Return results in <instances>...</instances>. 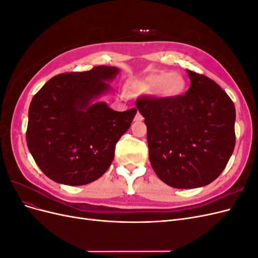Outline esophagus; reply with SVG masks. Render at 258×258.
Instances as JSON below:
<instances>
[{
	"mask_svg": "<svg viewBox=\"0 0 258 258\" xmlns=\"http://www.w3.org/2000/svg\"><path fill=\"white\" fill-rule=\"evenodd\" d=\"M135 120H137V121L143 120V116L141 115V113H140V112L137 113V115H136V117H135Z\"/></svg>",
	"mask_w": 258,
	"mask_h": 258,
	"instance_id": "esophagus-1",
	"label": "esophagus"
}]
</instances>
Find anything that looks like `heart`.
<instances>
[{
    "label": "heart",
    "mask_w": 258,
    "mask_h": 258,
    "mask_svg": "<svg viewBox=\"0 0 258 258\" xmlns=\"http://www.w3.org/2000/svg\"><path fill=\"white\" fill-rule=\"evenodd\" d=\"M185 88V81L177 73H158L147 77L142 83L135 86L137 91H157L161 96L175 97L181 95Z\"/></svg>",
    "instance_id": "1"
}]
</instances>
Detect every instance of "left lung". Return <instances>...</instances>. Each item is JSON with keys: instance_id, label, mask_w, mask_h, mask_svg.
Returning <instances> with one entry per match:
<instances>
[{"instance_id": "1", "label": "left lung", "mask_w": 258, "mask_h": 258, "mask_svg": "<svg viewBox=\"0 0 258 258\" xmlns=\"http://www.w3.org/2000/svg\"><path fill=\"white\" fill-rule=\"evenodd\" d=\"M184 95L142 96L136 105L147 127L155 173L174 188H197L220 176L236 144V108L220 86L187 70Z\"/></svg>"}]
</instances>
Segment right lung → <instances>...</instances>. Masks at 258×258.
I'll use <instances>...</instances> for the list:
<instances>
[{"label":"right lung","mask_w":258,"mask_h":258,"mask_svg":"<svg viewBox=\"0 0 258 258\" xmlns=\"http://www.w3.org/2000/svg\"><path fill=\"white\" fill-rule=\"evenodd\" d=\"M117 73L118 69L106 66L62 73L34 95L27 145L36 165L52 181L85 185L110 168L116 143L131 126L137 108L116 112L104 102H91L110 90L105 81Z\"/></svg>","instance_id":"1"}]
</instances>
